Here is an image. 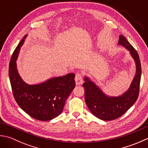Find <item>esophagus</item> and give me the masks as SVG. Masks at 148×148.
Returning <instances> with one entry per match:
<instances>
[{"mask_svg": "<svg viewBox=\"0 0 148 148\" xmlns=\"http://www.w3.org/2000/svg\"><path fill=\"white\" fill-rule=\"evenodd\" d=\"M75 82H76V84L77 86L81 85L83 82V77L82 76V75L80 73H76V75H75Z\"/></svg>", "mask_w": 148, "mask_h": 148, "instance_id": "1", "label": "esophagus"}]
</instances>
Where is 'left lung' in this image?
<instances>
[{
	"label": "left lung",
	"instance_id": "left-lung-1",
	"mask_svg": "<svg viewBox=\"0 0 148 148\" xmlns=\"http://www.w3.org/2000/svg\"><path fill=\"white\" fill-rule=\"evenodd\" d=\"M118 45L129 51L136 66V73L127 91L118 96H108L88 77H84L87 106L93 115L103 121L114 120L123 116L135 103L139 93L142 72L139 56L124 36L119 35Z\"/></svg>",
	"mask_w": 148,
	"mask_h": 148
}]
</instances>
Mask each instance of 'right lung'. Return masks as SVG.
<instances>
[{
  "label": "right lung",
  "mask_w": 148,
  "mask_h": 148,
  "mask_svg": "<svg viewBox=\"0 0 148 148\" xmlns=\"http://www.w3.org/2000/svg\"><path fill=\"white\" fill-rule=\"evenodd\" d=\"M25 35L12 55L9 77L14 98L22 109L36 119L50 121L59 116L64 108L66 100L75 88V74L53 77L42 83L28 84L18 72L16 60Z\"/></svg>",
  "instance_id": "1"
}]
</instances>
